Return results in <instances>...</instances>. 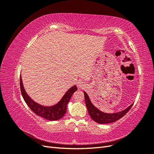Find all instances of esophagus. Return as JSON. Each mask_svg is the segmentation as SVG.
Masks as SVG:
<instances>
[{
	"instance_id": "34e87169",
	"label": "esophagus",
	"mask_w": 154,
	"mask_h": 154,
	"mask_svg": "<svg viewBox=\"0 0 154 154\" xmlns=\"http://www.w3.org/2000/svg\"><path fill=\"white\" fill-rule=\"evenodd\" d=\"M78 87H80V88H85V87H86L87 84L85 82L80 81V82H78Z\"/></svg>"
}]
</instances>
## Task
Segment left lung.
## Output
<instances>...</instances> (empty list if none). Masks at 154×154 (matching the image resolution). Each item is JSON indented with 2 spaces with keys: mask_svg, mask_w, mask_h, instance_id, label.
<instances>
[{
  "mask_svg": "<svg viewBox=\"0 0 154 154\" xmlns=\"http://www.w3.org/2000/svg\"><path fill=\"white\" fill-rule=\"evenodd\" d=\"M83 93H84L85 104L88 112V114H89L91 118L94 120V122L100 124H107L116 122V121H118L120 118L123 117V116L129 111V110L132 108V106L133 105L132 103L129 106H128L127 109H125L122 111L118 112L112 114L105 113L100 111L92 103L89 97H88V94L85 91L83 92Z\"/></svg>",
  "mask_w": 154,
  "mask_h": 154,
  "instance_id": "obj_1",
  "label": "left lung"
}]
</instances>
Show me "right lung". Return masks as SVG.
I'll list each match as a JSON object with an SVG mask.
<instances>
[{
  "label": "right lung",
  "mask_w": 154,
  "mask_h": 154,
  "mask_svg": "<svg viewBox=\"0 0 154 154\" xmlns=\"http://www.w3.org/2000/svg\"><path fill=\"white\" fill-rule=\"evenodd\" d=\"M20 85L22 97L27 106L36 115L49 121H57L63 117L66 113L67 105L69 101L71 100L73 93L77 90L76 85L72 86L65 93L62 98L58 103L53 106H46L37 103L27 94L24 88V85H23L21 76L20 79Z\"/></svg>",
  "instance_id": "obj_1"
}]
</instances>
